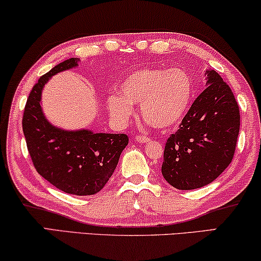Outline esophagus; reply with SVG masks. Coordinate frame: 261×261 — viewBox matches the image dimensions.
I'll return each instance as SVG.
<instances>
[{
	"instance_id": "34e87169",
	"label": "esophagus",
	"mask_w": 261,
	"mask_h": 261,
	"mask_svg": "<svg viewBox=\"0 0 261 261\" xmlns=\"http://www.w3.org/2000/svg\"><path fill=\"white\" fill-rule=\"evenodd\" d=\"M136 142L142 143V144H144V143L149 142V138L145 137V136H136Z\"/></svg>"
}]
</instances>
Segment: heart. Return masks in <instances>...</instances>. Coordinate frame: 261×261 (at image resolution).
<instances>
[{
    "mask_svg": "<svg viewBox=\"0 0 261 261\" xmlns=\"http://www.w3.org/2000/svg\"><path fill=\"white\" fill-rule=\"evenodd\" d=\"M122 93L106 98L110 115L126 124L134 105L141 104V115L156 129L177 126L189 111L194 97L192 75L182 68H143L132 72L120 85Z\"/></svg>",
    "mask_w": 261,
    "mask_h": 261,
    "instance_id": "heart-1",
    "label": "heart"
}]
</instances>
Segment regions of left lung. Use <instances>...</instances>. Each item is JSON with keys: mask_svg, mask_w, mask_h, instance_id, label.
Listing matches in <instances>:
<instances>
[{"mask_svg": "<svg viewBox=\"0 0 261 261\" xmlns=\"http://www.w3.org/2000/svg\"><path fill=\"white\" fill-rule=\"evenodd\" d=\"M205 75L207 89L164 148L162 175L176 189H197L212 183L229 166L236 151L239 105L218 72L207 69Z\"/></svg>", "mask_w": 261, "mask_h": 261, "instance_id": "8db88e82", "label": "left lung"}]
</instances>
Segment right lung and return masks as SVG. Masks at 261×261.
Masks as SVG:
<instances>
[{
	"instance_id": "1",
	"label": "right lung",
	"mask_w": 261,
	"mask_h": 261,
	"mask_svg": "<svg viewBox=\"0 0 261 261\" xmlns=\"http://www.w3.org/2000/svg\"><path fill=\"white\" fill-rule=\"evenodd\" d=\"M79 61L67 59L38 80L27 99L22 129L36 171L62 192L84 196L104 188L129 137L89 129L64 130L47 120L41 108L43 87L53 75L76 67Z\"/></svg>"
}]
</instances>
